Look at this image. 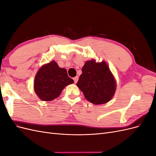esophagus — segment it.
<instances>
[{
  "instance_id": "obj_1",
  "label": "esophagus",
  "mask_w": 156,
  "mask_h": 156,
  "mask_svg": "<svg viewBox=\"0 0 156 156\" xmlns=\"http://www.w3.org/2000/svg\"><path fill=\"white\" fill-rule=\"evenodd\" d=\"M78 79H79V77H78V76H76V77H75L73 78L75 83H76L78 81Z\"/></svg>"
}]
</instances>
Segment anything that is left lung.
<instances>
[{
	"mask_svg": "<svg viewBox=\"0 0 156 156\" xmlns=\"http://www.w3.org/2000/svg\"><path fill=\"white\" fill-rule=\"evenodd\" d=\"M77 86L87 100L95 105L109 101L116 90L114 77L105 62L88 60L82 68Z\"/></svg>",
	"mask_w": 156,
	"mask_h": 156,
	"instance_id": "1",
	"label": "left lung"
}]
</instances>
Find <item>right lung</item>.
Segmentation results:
<instances>
[{
    "label": "right lung",
    "mask_w": 156,
    "mask_h": 156,
    "mask_svg": "<svg viewBox=\"0 0 156 156\" xmlns=\"http://www.w3.org/2000/svg\"><path fill=\"white\" fill-rule=\"evenodd\" d=\"M67 71L60 68L55 61L43 66L34 80V91L40 100L51 101L58 98L66 86L73 83Z\"/></svg>",
    "instance_id": "1"
}]
</instances>
